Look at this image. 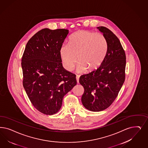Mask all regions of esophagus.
Instances as JSON below:
<instances>
[{
  "mask_svg": "<svg viewBox=\"0 0 148 148\" xmlns=\"http://www.w3.org/2000/svg\"><path fill=\"white\" fill-rule=\"evenodd\" d=\"M79 75H76L77 82L78 83H79Z\"/></svg>",
  "mask_w": 148,
  "mask_h": 148,
  "instance_id": "esophagus-1",
  "label": "esophagus"
}]
</instances>
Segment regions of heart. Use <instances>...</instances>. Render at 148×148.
Listing matches in <instances>:
<instances>
[{"label":"heart","instance_id":"heart-1","mask_svg":"<svg viewBox=\"0 0 148 148\" xmlns=\"http://www.w3.org/2000/svg\"><path fill=\"white\" fill-rule=\"evenodd\" d=\"M108 44L105 36L89 30H81L73 34L69 43L63 44L60 49L62 66L71 71L78 60L77 71L82 72L95 70L105 60Z\"/></svg>","mask_w":148,"mask_h":148}]
</instances>
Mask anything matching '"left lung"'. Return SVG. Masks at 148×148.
I'll use <instances>...</instances> for the list:
<instances>
[{"instance_id": "obj_1", "label": "left lung", "mask_w": 148, "mask_h": 148, "mask_svg": "<svg viewBox=\"0 0 148 148\" xmlns=\"http://www.w3.org/2000/svg\"><path fill=\"white\" fill-rule=\"evenodd\" d=\"M97 28L107 41L106 57L98 69L79 78V83L84 89L82 104L92 112L109 107L117 97L125 79L126 55L119 38L105 27Z\"/></svg>"}]
</instances>
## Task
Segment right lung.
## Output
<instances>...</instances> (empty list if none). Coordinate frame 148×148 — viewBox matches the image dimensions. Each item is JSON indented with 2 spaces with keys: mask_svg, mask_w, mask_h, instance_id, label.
Wrapping results in <instances>:
<instances>
[{
  "mask_svg": "<svg viewBox=\"0 0 148 148\" xmlns=\"http://www.w3.org/2000/svg\"><path fill=\"white\" fill-rule=\"evenodd\" d=\"M69 30H40L27 43L22 58L23 85L34 107L44 114L61 108L64 96L76 85V75L66 70L60 49Z\"/></svg>",
  "mask_w": 148,
  "mask_h": 148,
  "instance_id": "1",
  "label": "right lung"
}]
</instances>
